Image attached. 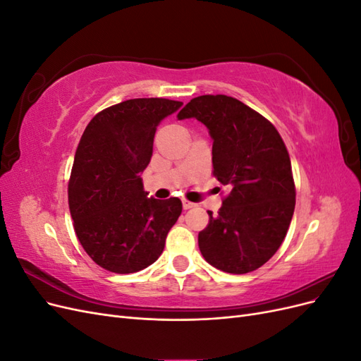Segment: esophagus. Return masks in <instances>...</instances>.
Returning a JSON list of instances; mask_svg holds the SVG:
<instances>
[{"mask_svg":"<svg viewBox=\"0 0 361 361\" xmlns=\"http://www.w3.org/2000/svg\"><path fill=\"white\" fill-rule=\"evenodd\" d=\"M182 206H183V209H191V207H194L195 204L187 199H182Z\"/></svg>","mask_w":361,"mask_h":361,"instance_id":"esophagus-1","label":"esophagus"}]
</instances>
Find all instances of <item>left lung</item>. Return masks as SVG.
<instances>
[{
  "label": "left lung",
  "mask_w": 361,
  "mask_h": 361,
  "mask_svg": "<svg viewBox=\"0 0 361 361\" xmlns=\"http://www.w3.org/2000/svg\"><path fill=\"white\" fill-rule=\"evenodd\" d=\"M195 117L209 129L212 173L231 188L199 233L207 264L247 274L276 255L295 209V182L285 141L268 118L226 94L191 99L178 118Z\"/></svg>",
  "instance_id": "1"
}]
</instances>
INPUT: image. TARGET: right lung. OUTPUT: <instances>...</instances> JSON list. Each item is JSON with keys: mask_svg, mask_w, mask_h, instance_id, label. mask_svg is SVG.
Returning <instances> with one entry per match:
<instances>
[{"mask_svg": "<svg viewBox=\"0 0 361 361\" xmlns=\"http://www.w3.org/2000/svg\"><path fill=\"white\" fill-rule=\"evenodd\" d=\"M180 105L162 97L128 99L97 113L80 140L69 209L85 253L106 271L130 274L154 264L182 212L178 197L147 199L140 178L158 125Z\"/></svg>", "mask_w": 361, "mask_h": 361, "instance_id": "1", "label": "right lung"}]
</instances>
